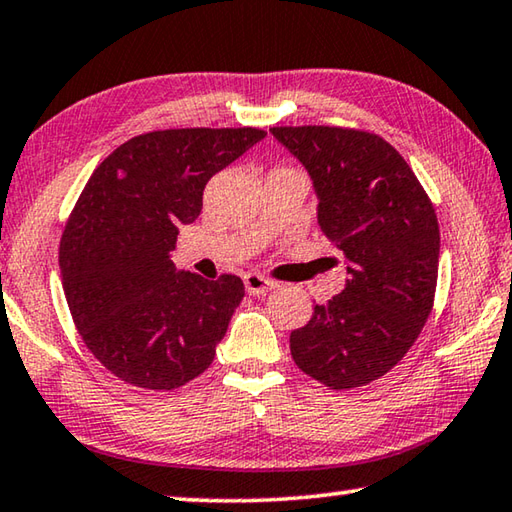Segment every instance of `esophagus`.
I'll return each mask as SVG.
<instances>
[{"label": "esophagus", "instance_id": "esophagus-1", "mask_svg": "<svg viewBox=\"0 0 512 512\" xmlns=\"http://www.w3.org/2000/svg\"><path fill=\"white\" fill-rule=\"evenodd\" d=\"M244 284H246V291L250 293V296H264V293L273 291V289L277 287L275 282L266 280V277L257 275V273H248V275H244Z\"/></svg>", "mask_w": 512, "mask_h": 512}]
</instances>
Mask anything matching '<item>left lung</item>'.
<instances>
[{
    "label": "left lung",
    "mask_w": 512,
    "mask_h": 512,
    "mask_svg": "<svg viewBox=\"0 0 512 512\" xmlns=\"http://www.w3.org/2000/svg\"><path fill=\"white\" fill-rule=\"evenodd\" d=\"M271 135L307 169L323 235L345 257V289L289 336L296 366L329 388L386 375L418 339L438 280L440 232L409 164L379 135L280 126Z\"/></svg>",
    "instance_id": "left-lung-1"
}]
</instances>
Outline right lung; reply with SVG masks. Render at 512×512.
Segmentation results:
<instances>
[{
  "label": "right lung",
  "instance_id": "obj_1",
  "mask_svg": "<svg viewBox=\"0 0 512 512\" xmlns=\"http://www.w3.org/2000/svg\"><path fill=\"white\" fill-rule=\"evenodd\" d=\"M264 137L259 128L155 131L94 169L58 259L74 325L112 375L171 391L210 368L244 282L178 271L171 250L180 225L201 214L207 180Z\"/></svg>",
  "mask_w": 512,
  "mask_h": 512
}]
</instances>
